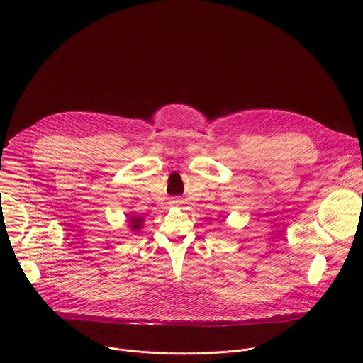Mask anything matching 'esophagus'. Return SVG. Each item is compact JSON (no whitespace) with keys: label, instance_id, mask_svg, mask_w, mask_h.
I'll use <instances>...</instances> for the list:
<instances>
[{"label":"esophagus","instance_id":"obj_1","mask_svg":"<svg viewBox=\"0 0 363 363\" xmlns=\"http://www.w3.org/2000/svg\"><path fill=\"white\" fill-rule=\"evenodd\" d=\"M169 203H171V205H172V206H177V205H179V203H181V202H179V201H178V199H172V201H171V202H169Z\"/></svg>","mask_w":363,"mask_h":363}]
</instances>
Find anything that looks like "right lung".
I'll use <instances>...</instances> for the list:
<instances>
[{"label":"right lung","instance_id":"obj_1","mask_svg":"<svg viewBox=\"0 0 363 363\" xmlns=\"http://www.w3.org/2000/svg\"><path fill=\"white\" fill-rule=\"evenodd\" d=\"M126 223L129 224L128 227L133 231V233H139L140 231V228L143 227V223H145V220L142 218V217H139V216H128V220H126Z\"/></svg>","mask_w":363,"mask_h":363}]
</instances>
